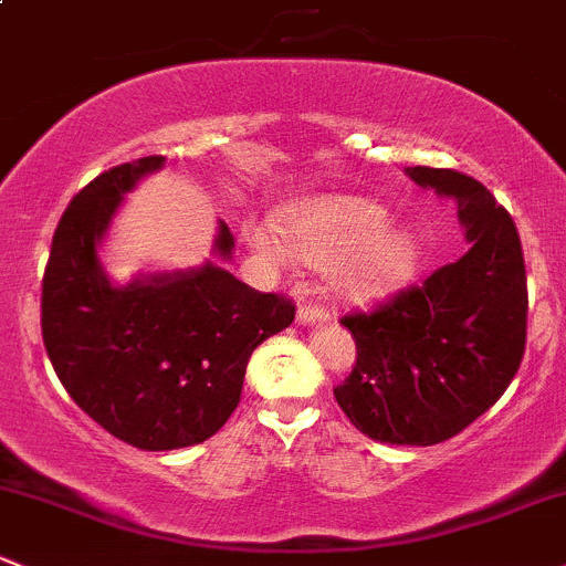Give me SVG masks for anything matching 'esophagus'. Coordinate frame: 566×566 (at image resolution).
Instances as JSON below:
<instances>
[{
	"label": "esophagus",
	"instance_id": "esophagus-1",
	"mask_svg": "<svg viewBox=\"0 0 566 566\" xmlns=\"http://www.w3.org/2000/svg\"><path fill=\"white\" fill-rule=\"evenodd\" d=\"M329 318V310L313 300H302L300 310H296V321H300V324H326Z\"/></svg>",
	"mask_w": 566,
	"mask_h": 566
}]
</instances>
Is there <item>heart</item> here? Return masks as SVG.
<instances>
[{
    "label": "heart",
    "mask_w": 566,
    "mask_h": 566,
    "mask_svg": "<svg viewBox=\"0 0 566 566\" xmlns=\"http://www.w3.org/2000/svg\"><path fill=\"white\" fill-rule=\"evenodd\" d=\"M291 248L310 264L337 266L339 285L354 300H378L410 281L418 266V245L410 234L391 232V216L356 197L315 199L285 218ZM259 251H277L272 229L253 232Z\"/></svg>",
    "instance_id": "heart-1"
}]
</instances>
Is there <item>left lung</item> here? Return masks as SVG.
I'll use <instances>...</instances> for the list:
<instances>
[{
  "mask_svg": "<svg viewBox=\"0 0 566 566\" xmlns=\"http://www.w3.org/2000/svg\"><path fill=\"white\" fill-rule=\"evenodd\" d=\"M405 172L455 199L472 248L421 285L339 318L356 339V364L334 399L373 440L437 446L483 416L518 373L526 264L515 221L480 180L434 167Z\"/></svg>",
  "mask_w": 566,
  "mask_h": 566,
  "instance_id": "left-lung-1",
  "label": "left lung"
}]
</instances>
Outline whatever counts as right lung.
Wrapping results in <instances>:
<instances>
[{"mask_svg":"<svg viewBox=\"0 0 566 566\" xmlns=\"http://www.w3.org/2000/svg\"><path fill=\"white\" fill-rule=\"evenodd\" d=\"M164 156L118 164L72 197L42 275V343L75 405L139 451H175L216 434L240 405L248 358L291 326L294 300L261 294L221 266L115 289L96 245L115 208ZM234 237L218 227L216 251Z\"/></svg>","mask_w":566,"mask_h":566,"instance_id":"1","label":"right lung"}]
</instances>
